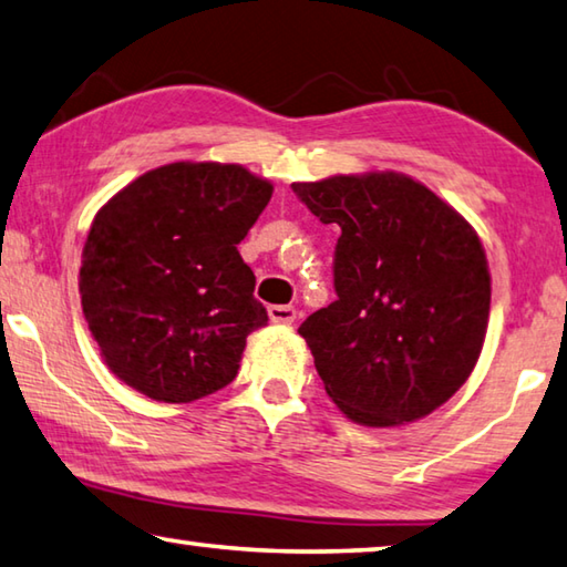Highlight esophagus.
<instances>
[{"label": "esophagus", "instance_id": "1", "mask_svg": "<svg viewBox=\"0 0 567 567\" xmlns=\"http://www.w3.org/2000/svg\"><path fill=\"white\" fill-rule=\"evenodd\" d=\"M296 316H299V311H296L293 306H268V319L274 323L289 326L296 321Z\"/></svg>", "mask_w": 567, "mask_h": 567}]
</instances>
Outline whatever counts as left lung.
Returning <instances> with one entry per match:
<instances>
[{
  "mask_svg": "<svg viewBox=\"0 0 567 567\" xmlns=\"http://www.w3.org/2000/svg\"><path fill=\"white\" fill-rule=\"evenodd\" d=\"M323 224H339V299L299 333L346 419L395 429L468 381L491 316V268L475 228L419 178L333 174L291 184Z\"/></svg>",
  "mask_w": 567,
  "mask_h": 567,
  "instance_id": "left-lung-1",
  "label": "left lung"
}]
</instances>
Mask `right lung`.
Segmentation results:
<instances>
[{
	"instance_id": "obj_1",
	"label": "right lung",
	"mask_w": 567,
	"mask_h": 567,
	"mask_svg": "<svg viewBox=\"0 0 567 567\" xmlns=\"http://www.w3.org/2000/svg\"><path fill=\"white\" fill-rule=\"evenodd\" d=\"M274 194L241 164L172 162L99 208L82 251V311L118 381L158 403L221 391L268 316L238 246Z\"/></svg>"
}]
</instances>
